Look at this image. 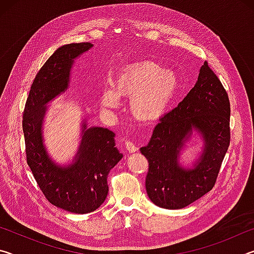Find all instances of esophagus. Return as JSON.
I'll return each instance as SVG.
<instances>
[{"label":"esophagus","mask_w":254,"mask_h":254,"mask_svg":"<svg viewBox=\"0 0 254 254\" xmlns=\"http://www.w3.org/2000/svg\"><path fill=\"white\" fill-rule=\"evenodd\" d=\"M124 144H126V149L127 150L128 152H135V151H137V148H136V145L132 142V141H130V140H127V141H126V142H124Z\"/></svg>","instance_id":"esophagus-1"}]
</instances>
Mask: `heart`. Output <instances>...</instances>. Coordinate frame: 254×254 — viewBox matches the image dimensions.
<instances>
[{
  "label": "heart",
  "mask_w": 254,
  "mask_h": 254,
  "mask_svg": "<svg viewBox=\"0 0 254 254\" xmlns=\"http://www.w3.org/2000/svg\"><path fill=\"white\" fill-rule=\"evenodd\" d=\"M178 87V78L173 71L165 70L153 62H141L121 70L114 81V89L102 92L101 103L106 109H114L119 105V96L131 97L133 117L152 122L163 117Z\"/></svg>",
  "instance_id": "heart-1"
}]
</instances>
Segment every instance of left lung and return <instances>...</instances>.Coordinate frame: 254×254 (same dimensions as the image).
Masks as SVG:
<instances>
[{
	"label": "left lung",
	"mask_w": 254,
	"mask_h": 254,
	"mask_svg": "<svg viewBox=\"0 0 254 254\" xmlns=\"http://www.w3.org/2000/svg\"><path fill=\"white\" fill-rule=\"evenodd\" d=\"M230 114L225 88L205 62L194 87L163 115L148 145L140 149L149 162L145 189L153 204L184 208L214 187L230 145ZM192 129L202 134L204 149L193 168L185 170L179 165V154Z\"/></svg>",
	"instance_id": "left-lung-1"
}]
</instances>
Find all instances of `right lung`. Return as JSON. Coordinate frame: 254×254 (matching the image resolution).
I'll return each mask as SVG.
<instances>
[{
	"mask_svg": "<svg viewBox=\"0 0 254 254\" xmlns=\"http://www.w3.org/2000/svg\"><path fill=\"white\" fill-rule=\"evenodd\" d=\"M91 42L60 47L40 68L31 85L23 111L25 154L38 186L49 203L70 213L86 214L104 203L109 192L107 176L121 160L114 132L105 127L81 126V141L70 166L51 160L42 142V121L47 104L65 92L74 59L91 49Z\"/></svg>",
	"mask_w": 254,
	"mask_h": 254,
	"instance_id": "right-lung-1",
	"label": "right lung"
}]
</instances>
